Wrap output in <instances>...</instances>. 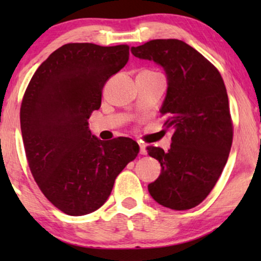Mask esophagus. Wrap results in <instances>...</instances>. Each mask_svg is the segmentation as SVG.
<instances>
[{
    "instance_id": "34e87169",
    "label": "esophagus",
    "mask_w": 261,
    "mask_h": 261,
    "mask_svg": "<svg viewBox=\"0 0 261 261\" xmlns=\"http://www.w3.org/2000/svg\"><path fill=\"white\" fill-rule=\"evenodd\" d=\"M139 148H140V153L141 154H146L147 149H146V145L144 144H139Z\"/></svg>"
}]
</instances>
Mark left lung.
I'll return each instance as SVG.
<instances>
[{
	"instance_id": "obj_1",
	"label": "left lung",
	"mask_w": 261,
	"mask_h": 261,
	"mask_svg": "<svg viewBox=\"0 0 261 261\" xmlns=\"http://www.w3.org/2000/svg\"><path fill=\"white\" fill-rule=\"evenodd\" d=\"M130 52L165 71L160 113L167 117L166 128L174 129L169 151L147 147L162 166L148 192L166 208L191 209L215 187L230 152L233 124L223 80L209 60L177 39L151 40Z\"/></svg>"
}]
</instances>
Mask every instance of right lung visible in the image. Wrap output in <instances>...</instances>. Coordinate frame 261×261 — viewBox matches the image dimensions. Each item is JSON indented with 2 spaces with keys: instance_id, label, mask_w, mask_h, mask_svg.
<instances>
[{
  "instance_id": "1",
  "label": "right lung",
  "mask_w": 261,
  "mask_h": 261,
  "mask_svg": "<svg viewBox=\"0 0 261 261\" xmlns=\"http://www.w3.org/2000/svg\"><path fill=\"white\" fill-rule=\"evenodd\" d=\"M129 58L127 45L66 44L38 67L20 109L28 165L45 197L71 216L105 204L114 181L139 153L129 138L99 140L89 117L102 89Z\"/></svg>"
}]
</instances>
